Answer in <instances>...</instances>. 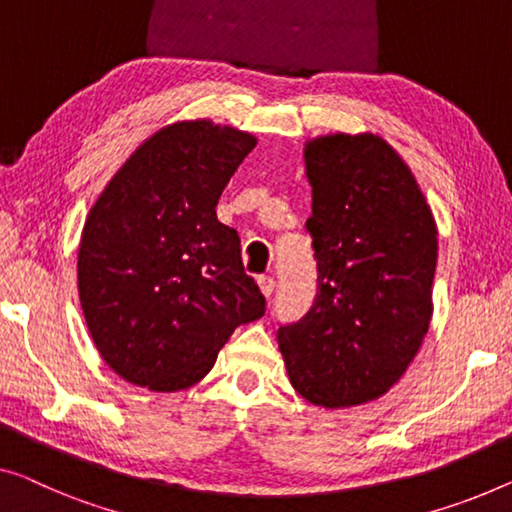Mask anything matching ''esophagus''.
<instances>
[{
    "label": "esophagus",
    "instance_id": "obj_1",
    "mask_svg": "<svg viewBox=\"0 0 512 512\" xmlns=\"http://www.w3.org/2000/svg\"><path fill=\"white\" fill-rule=\"evenodd\" d=\"M257 285H259V292H262L264 296H271L273 289H276V280H273L271 276H259Z\"/></svg>",
    "mask_w": 512,
    "mask_h": 512
}]
</instances>
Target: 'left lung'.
<instances>
[{"instance_id": "8db88e82", "label": "left lung", "mask_w": 512, "mask_h": 512, "mask_svg": "<svg viewBox=\"0 0 512 512\" xmlns=\"http://www.w3.org/2000/svg\"><path fill=\"white\" fill-rule=\"evenodd\" d=\"M317 296L278 345L292 386L326 409L377 400L421 347L432 317L437 225L407 163L377 135L305 144Z\"/></svg>"}]
</instances>
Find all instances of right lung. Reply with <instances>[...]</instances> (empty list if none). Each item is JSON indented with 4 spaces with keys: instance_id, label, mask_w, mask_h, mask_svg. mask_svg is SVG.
<instances>
[{
    "instance_id": "right-lung-1",
    "label": "right lung",
    "mask_w": 512,
    "mask_h": 512,
    "mask_svg": "<svg viewBox=\"0 0 512 512\" xmlns=\"http://www.w3.org/2000/svg\"><path fill=\"white\" fill-rule=\"evenodd\" d=\"M255 137L211 121L151 135L89 211L78 289L91 338L119 377L181 391L216 363L266 301L216 204Z\"/></svg>"
}]
</instances>
